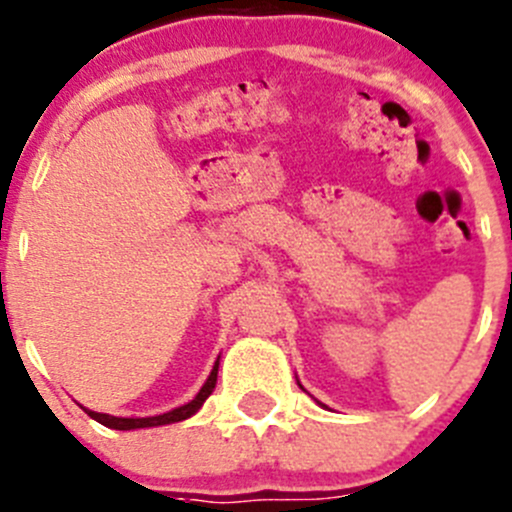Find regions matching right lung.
Returning <instances> with one entry per match:
<instances>
[{"label":"right lung","mask_w":512,"mask_h":512,"mask_svg":"<svg viewBox=\"0 0 512 512\" xmlns=\"http://www.w3.org/2000/svg\"><path fill=\"white\" fill-rule=\"evenodd\" d=\"M218 366H220V359L215 361L213 371H210V376H208V381H205L203 389L198 391V396H195L193 401H188V404H185V406H178V409L168 411V414L148 416V418H121V416L96 414V411H89V409H84V411L91 418H94V421L103 423V426H106V428H116V431H133V428H151V426H165V423L185 421V418L198 414V409L205 404V399H208V396L213 394L215 384H218Z\"/></svg>","instance_id":"right-lung-1"}]
</instances>
